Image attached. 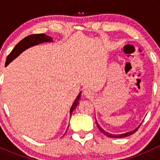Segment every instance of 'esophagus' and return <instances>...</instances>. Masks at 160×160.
Returning a JSON list of instances; mask_svg holds the SVG:
<instances>
[{
    "instance_id": "obj_1",
    "label": "esophagus",
    "mask_w": 160,
    "mask_h": 160,
    "mask_svg": "<svg viewBox=\"0 0 160 160\" xmlns=\"http://www.w3.org/2000/svg\"><path fill=\"white\" fill-rule=\"evenodd\" d=\"M83 95L86 97H87V98H90V97H92V92L89 89H85L83 91Z\"/></svg>"
}]
</instances>
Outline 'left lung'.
Masks as SVG:
<instances>
[{
	"label": "left lung",
	"mask_w": 160,
	"mask_h": 160,
	"mask_svg": "<svg viewBox=\"0 0 160 160\" xmlns=\"http://www.w3.org/2000/svg\"><path fill=\"white\" fill-rule=\"evenodd\" d=\"M95 122H96L97 126H98L99 131H100L101 132L103 133L104 135H106V136H108V137H109V138H125V137L129 136L130 135H132L133 133H135V132H137V130L138 129L139 127H140V126H139L137 128H135V129L133 130V131L128 132H126V133H124V134H121V135H112V134H110V133L104 131V130L102 128H101L100 126H99V125L98 124V122H96V120H95Z\"/></svg>",
	"instance_id": "obj_1"
}]
</instances>
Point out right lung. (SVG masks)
<instances>
[{"label":"right lung","instance_id":"1","mask_svg":"<svg viewBox=\"0 0 160 160\" xmlns=\"http://www.w3.org/2000/svg\"><path fill=\"white\" fill-rule=\"evenodd\" d=\"M52 38L51 37L46 35L45 34H31L25 37V38H23L22 40H20L19 43L16 45V47H14L13 49L11 51V52L8 55L6 61V65H8L9 63H10L14 58H16L20 53H22L24 50L29 48V47H33L34 45H38L39 43H43V42H49L52 41ZM80 98V93L78 95V96L77 97V98L75 99V101L73 103L72 106H71V110H70V115L71 116L72 114V112L74 111V109L76 108L77 106L78 105V102L79 99Z\"/></svg>","mask_w":160,"mask_h":160}]
</instances>
